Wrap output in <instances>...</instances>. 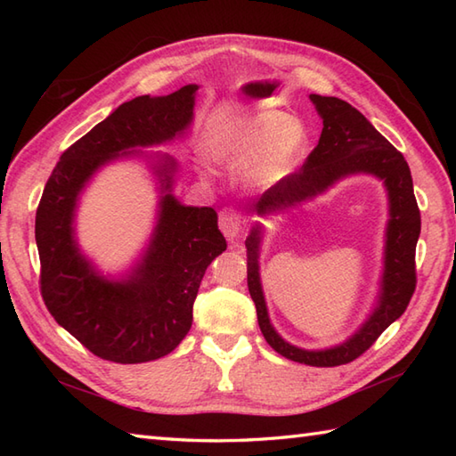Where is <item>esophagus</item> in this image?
<instances>
[{
    "label": "esophagus",
    "instance_id": "esophagus-1",
    "mask_svg": "<svg viewBox=\"0 0 456 456\" xmlns=\"http://www.w3.org/2000/svg\"><path fill=\"white\" fill-rule=\"evenodd\" d=\"M219 229L229 240H235L240 235V229H243V219H240L239 211L231 208L223 209L219 213Z\"/></svg>",
    "mask_w": 456,
    "mask_h": 456
}]
</instances>
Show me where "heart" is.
Segmentation results:
<instances>
[{"mask_svg": "<svg viewBox=\"0 0 456 456\" xmlns=\"http://www.w3.org/2000/svg\"><path fill=\"white\" fill-rule=\"evenodd\" d=\"M307 152V133L302 123L282 111H258L211 133L209 157L227 170L247 169V180L256 188H270L289 176Z\"/></svg>", "mask_w": 456, "mask_h": 456, "instance_id": "b5f03b06", "label": "heart"}]
</instances>
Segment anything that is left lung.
Here are the masks:
<instances>
[{
	"mask_svg": "<svg viewBox=\"0 0 456 456\" xmlns=\"http://www.w3.org/2000/svg\"><path fill=\"white\" fill-rule=\"evenodd\" d=\"M309 100L323 121L317 147L302 168L280 180L258 198L255 211L260 217L282 213L296 208L297 203L322 196L337 182L358 174L380 180L388 196V223L376 305L366 322L346 341L335 346L309 351L288 343L270 323L260 282L258 258L265 235V227L260 223H255L245 240L247 284L256 305L260 331L278 354L299 364L338 366L354 361L366 348H370L384 329H388L408 307L415 289V245L421 233V216L413 196L411 172L403 154L395 151L351 103L317 94L309 95Z\"/></svg>",
	"mask_w": 456,
	"mask_h": 456,
	"instance_id": "8db88e82",
	"label": "left lung"
}]
</instances>
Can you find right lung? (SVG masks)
<instances>
[{
    "label": "right lung",
    "instance_id": "right-lung-1",
    "mask_svg": "<svg viewBox=\"0 0 456 456\" xmlns=\"http://www.w3.org/2000/svg\"><path fill=\"white\" fill-rule=\"evenodd\" d=\"M198 84L139 95L62 152L35 217L41 294L56 323L103 361L137 364L167 356L191 327V309L211 260L227 248L213 208L183 206L172 193L178 162L147 152L186 137ZM142 158L159 182L158 223L148 247L121 277H105L75 237L79 196L103 166Z\"/></svg>",
    "mask_w": 456,
    "mask_h": 456
}]
</instances>
